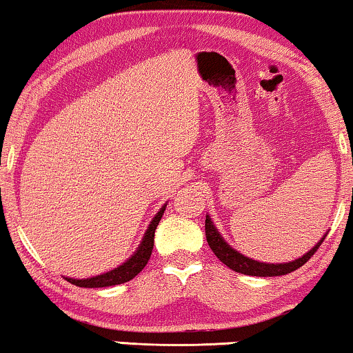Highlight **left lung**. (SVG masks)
Here are the masks:
<instances>
[{
    "label": "left lung",
    "mask_w": 353,
    "mask_h": 353,
    "mask_svg": "<svg viewBox=\"0 0 353 353\" xmlns=\"http://www.w3.org/2000/svg\"><path fill=\"white\" fill-rule=\"evenodd\" d=\"M205 232H206L208 245H210L212 252L217 256V259L224 262L228 269L235 270L238 274L252 275V276H280V275L291 274V272H294L299 269V267L304 265L305 262L315 254V251L319 250L320 245L325 240V236L327 235V233H325V236L321 238V240L316 243L310 251H307L304 256H301L299 259L285 262V264H267V262L254 261L251 259V257L238 252L236 250H233V248L224 240V236L221 235V232L217 230V227L214 225V222L211 221L210 214H206Z\"/></svg>",
    "instance_id": "8db88e82"
}]
</instances>
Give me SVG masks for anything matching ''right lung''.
<instances>
[{
    "instance_id": "right-lung-1",
    "label": "right lung",
    "mask_w": 353,
    "mask_h": 353,
    "mask_svg": "<svg viewBox=\"0 0 353 353\" xmlns=\"http://www.w3.org/2000/svg\"><path fill=\"white\" fill-rule=\"evenodd\" d=\"M165 210H166V205L161 206V210L157 212L150 224H148V228L145 230V233H143L142 241H141V245L137 246L136 252H134V254L129 257L128 261L123 262L121 265H118L117 269L105 272V274H102V275H96L91 278H81V280H78V278L65 276V280L70 281L72 285H77L79 288H105V286L121 285V283L132 280V278L137 274H141L143 267L147 265L148 259H150L157 225H158V222L161 221Z\"/></svg>"
}]
</instances>
